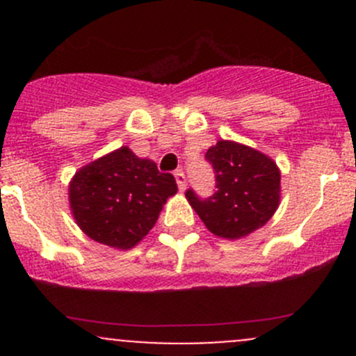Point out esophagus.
Returning <instances> with one entry per match:
<instances>
[{"mask_svg": "<svg viewBox=\"0 0 356 356\" xmlns=\"http://www.w3.org/2000/svg\"><path fill=\"white\" fill-rule=\"evenodd\" d=\"M174 175H175V181H177L179 191H184V189H186V175H184V172L177 170Z\"/></svg>", "mask_w": 356, "mask_h": 356, "instance_id": "obj_1", "label": "esophagus"}]
</instances>
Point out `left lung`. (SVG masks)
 <instances>
[{
  "label": "left lung",
  "mask_w": 356,
  "mask_h": 356,
  "mask_svg": "<svg viewBox=\"0 0 356 356\" xmlns=\"http://www.w3.org/2000/svg\"><path fill=\"white\" fill-rule=\"evenodd\" d=\"M215 172L217 191L200 198L186 191L211 234L241 239L264 227L281 200V170L270 156L234 141H218L204 155Z\"/></svg>",
  "instance_id": "left-lung-1"
}]
</instances>
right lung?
I'll return each instance as SVG.
<instances>
[{"mask_svg": "<svg viewBox=\"0 0 356 356\" xmlns=\"http://www.w3.org/2000/svg\"><path fill=\"white\" fill-rule=\"evenodd\" d=\"M175 193L174 175L161 174L155 161L122 146L75 172L68 201L86 236L129 250L152 231L163 204Z\"/></svg>", "mask_w": 356, "mask_h": 356, "instance_id": "1", "label": "right lung"}]
</instances>
